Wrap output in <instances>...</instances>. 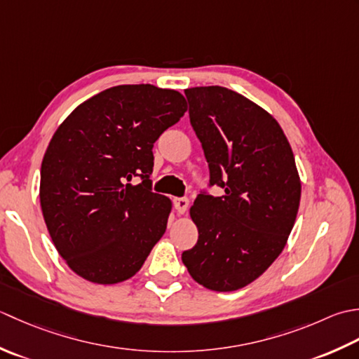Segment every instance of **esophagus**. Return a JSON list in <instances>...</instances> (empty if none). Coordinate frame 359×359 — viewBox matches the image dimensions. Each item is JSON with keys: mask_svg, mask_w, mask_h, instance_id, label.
Instances as JSON below:
<instances>
[{"mask_svg": "<svg viewBox=\"0 0 359 359\" xmlns=\"http://www.w3.org/2000/svg\"><path fill=\"white\" fill-rule=\"evenodd\" d=\"M173 206L177 209L178 214H184L189 208V200L184 198V196H182V198H173Z\"/></svg>", "mask_w": 359, "mask_h": 359, "instance_id": "34e87169", "label": "esophagus"}]
</instances>
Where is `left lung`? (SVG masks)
Segmentation results:
<instances>
[{
	"mask_svg": "<svg viewBox=\"0 0 359 359\" xmlns=\"http://www.w3.org/2000/svg\"><path fill=\"white\" fill-rule=\"evenodd\" d=\"M184 94L209 184L224 195L196 196L190 217L198 241L181 259L203 287L236 291L283 251L301 203V178L287 136L262 107L223 86L187 88Z\"/></svg>",
	"mask_w": 359,
	"mask_h": 359,
	"instance_id": "left-lung-1",
	"label": "left lung"
}]
</instances>
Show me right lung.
I'll return each mask as SVG.
<instances>
[{"label":"right lung","mask_w":359,"mask_h":359,"mask_svg":"<svg viewBox=\"0 0 359 359\" xmlns=\"http://www.w3.org/2000/svg\"><path fill=\"white\" fill-rule=\"evenodd\" d=\"M186 109L175 90L119 85L80 104L50 139L41 212L58 254L85 280L130 279L164 236L172 201L151 192V149Z\"/></svg>","instance_id":"add662e5"}]
</instances>
